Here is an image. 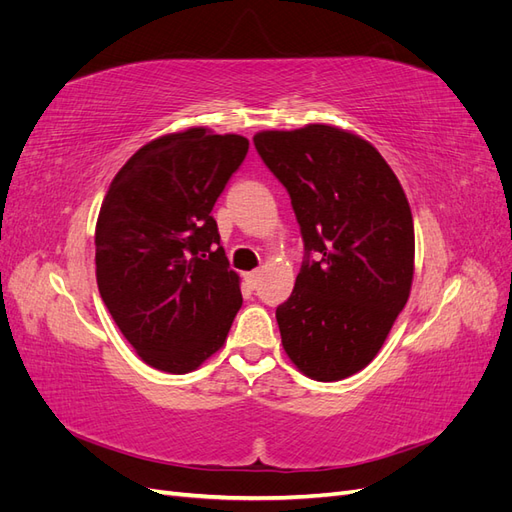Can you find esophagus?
Segmentation results:
<instances>
[{
	"mask_svg": "<svg viewBox=\"0 0 512 512\" xmlns=\"http://www.w3.org/2000/svg\"><path fill=\"white\" fill-rule=\"evenodd\" d=\"M243 280L247 288H256L260 282V273L258 271H250V273H243Z\"/></svg>",
	"mask_w": 512,
	"mask_h": 512,
	"instance_id": "obj_1",
	"label": "esophagus"
}]
</instances>
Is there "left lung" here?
<instances>
[{
  "label": "left lung",
  "instance_id": "obj_1",
  "mask_svg": "<svg viewBox=\"0 0 512 512\" xmlns=\"http://www.w3.org/2000/svg\"><path fill=\"white\" fill-rule=\"evenodd\" d=\"M254 145L290 194L307 252L275 312L284 352L307 378L344 380L374 361L410 297L406 192L374 145L329 123L262 130Z\"/></svg>",
  "mask_w": 512,
  "mask_h": 512
}]
</instances>
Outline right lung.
<instances>
[{"mask_svg":"<svg viewBox=\"0 0 512 512\" xmlns=\"http://www.w3.org/2000/svg\"><path fill=\"white\" fill-rule=\"evenodd\" d=\"M250 141L188 128L149 141L119 168L96 222V280L104 305L141 359L188 374L218 352L241 299L215 200Z\"/></svg>","mask_w":512,"mask_h":512,"instance_id":"1","label":"right lung"}]
</instances>
